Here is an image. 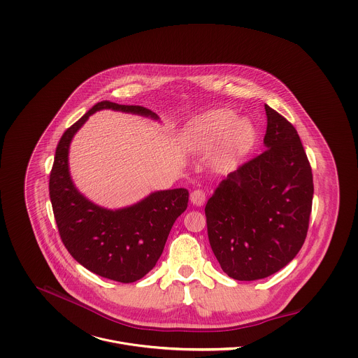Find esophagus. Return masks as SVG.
I'll use <instances>...</instances> for the list:
<instances>
[{"mask_svg":"<svg viewBox=\"0 0 358 358\" xmlns=\"http://www.w3.org/2000/svg\"><path fill=\"white\" fill-rule=\"evenodd\" d=\"M205 199H206V194H205L204 190H194L192 194H190V201L192 204L196 205V206H203L205 203Z\"/></svg>","mask_w":358,"mask_h":358,"instance_id":"esophagus-1","label":"esophagus"}]
</instances>
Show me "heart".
<instances>
[{"label":"heart","mask_w":358,"mask_h":358,"mask_svg":"<svg viewBox=\"0 0 358 358\" xmlns=\"http://www.w3.org/2000/svg\"><path fill=\"white\" fill-rule=\"evenodd\" d=\"M186 145L205 152L222 143L226 159L236 161L248 153L256 142V129L248 118H237L229 108H216L197 117L187 128Z\"/></svg>","instance_id":"1"}]
</instances>
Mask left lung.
<instances>
[{"mask_svg":"<svg viewBox=\"0 0 358 358\" xmlns=\"http://www.w3.org/2000/svg\"><path fill=\"white\" fill-rule=\"evenodd\" d=\"M264 108L266 150L229 173L205 205L210 248L238 281L266 278L298 255L313 203L311 168L296 129Z\"/></svg>","mask_w":358,"mask_h":358,"instance_id":"left-lung-1","label":"left lung"}]
</instances>
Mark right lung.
I'll use <instances>...</instances> for the list:
<instances>
[{
    "mask_svg": "<svg viewBox=\"0 0 358 358\" xmlns=\"http://www.w3.org/2000/svg\"><path fill=\"white\" fill-rule=\"evenodd\" d=\"M104 108L159 120L142 106L96 103L57 143L50 176V197L60 238L70 255L101 277L128 284L141 280L155 266L175 220L187 208L189 192H154L139 203L120 209L103 208L83 196L70 176L69 149L90 115Z\"/></svg>",
    "mask_w": 358,
    "mask_h": 358,
    "instance_id": "obj_1",
    "label": "right lung"
}]
</instances>
